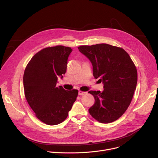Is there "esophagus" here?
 <instances>
[{
  "label": "esophagus",
  "instance_id": "obj_1",
  "mask_svg": "<svg viewBox=\"0 0 158 158\" xmlns=\"http://www.w3.org/2000/svg\"><path fill=\"white\" fill-rule=\"evenodd\" d=\"M86 93L85 92H83V91H79V95L80 96H83Z\"/></svg>",
  "mask_w": 158,
  "mask_h": 158
}]
</instances>
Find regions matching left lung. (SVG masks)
Instances as JSON below:
<instances>
[{
  "mask_svg": "<svg viewBox=\"0 0 158 158\" xmlns=\"http://www.w3.org/2000/svg\"><path fill=\"white\" fill-rule=\"evenodd\" d=\"M78 49L92 63L94 77L104 84L102 92H88L95 99L90 114L101 123L116 121L128 108L136 90V66L123 49L109 44L81 46Z\"/></svg>",
  "mask_w": 158,
  "mask_h": 158,
  "instance_id": "obj_1",
  "label": "left lung"
}]
</instances>
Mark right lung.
Instances as JSON below:
<instances>
[{
	"instance_id": "1",
	"label": "right lung",
	"mask_w": 158,
	"mask_h": 158,
	"mask_svg": "<svg viewBox=\"0 0 158 158\" xmlns=\"http://www.w3.org/2000/svg\"><path fill=\"white\" fill-rule=\"evenodd\" d=\"M73 49L57 46L44 48L35 54L24 71L23 83L26 100L36 117L53 126L68 116L78 95V91H66L57 87L58 77H63L67 59Z\"/></svg>"
}]
</instances>
